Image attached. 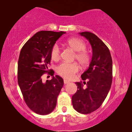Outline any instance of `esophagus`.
I'll return each mask as SVG.
<instances>
[{"label": "esophagus", "mask_w": 132, "mask_h": 132, "mask_svg": "<svg viewBox=\"0 0 132 132\" xmlns=\"http://www.w3.org/2000/svg\"><path fill=\"white\" fill-rule=\"evenodd\" d=\"M64 84H69L70 82L68 80H66V79H64Z\"/></svg>", "instance_id": "obj_1"}]
</instances>
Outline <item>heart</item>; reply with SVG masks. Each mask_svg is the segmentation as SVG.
Wrapping results in <instances>:
<instances>
[{"mask_svg": "<svg viewBox=\"0 0 132 132\" xmlns=\"http://www.w3.org/2000/svg\"><path fill=\"white\" fill-rule=\"evenodd\" d=\"M66 44L76 52L75 59H76L83 67L88 65L89 62V56L85 51L86 46L84 41L76 38H71L67 40ZM50 56L52 60L57 61L61 57V50L58 45L55 44L52 46ZM79 70V65L76 62H62L56 68L59 75L65 79H70L75 76Z\"/></svg>", "mask_w": 132, "mask_h": 132, "instance_id": "heart-1", "label": "heart"}]
</instances>
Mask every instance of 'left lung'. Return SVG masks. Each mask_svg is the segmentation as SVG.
<instances>
[{"label":"left lung","mask_w":132,"mask_h":132,"mask_svg":"<svg viewBox=\"0 0 132 132\" xmlns=\"http://www.w3.org/2000/svg\"><path fill=\"white\" fill-rule=\"evenodd\" d=\"M79 34L91 44L93 57L89 68L81 75L84 82L75 83L77 90L72 104L78 112L88 114L98 109L107 97L112 82V60L109 48L97 36L89 32Z\"/></svg>","instance_id":"1"}]
</instances>
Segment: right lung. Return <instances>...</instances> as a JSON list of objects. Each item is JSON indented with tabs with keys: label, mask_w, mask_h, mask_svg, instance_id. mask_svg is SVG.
Instances as JSON below:
<instances>
[{
	"label": "right lung",
	"mask_w": 132,
	"mask_h": 132,
	"mask_svg": "<svg viewBox=\"0 0 132 132\" xmlns=\"http://www.w3.org/2000/svg\"><path fill=\"white\" fill-rule=\"evenodd\" d=\"M65 32L39 31L29 39L21 48L18 61V84L29 108L39 115L51 113L64 80L54 71L48 70L52 46ZM53 76L50 81L42 82L45 73Z\"/></svg>",
	"instance_id": "add662e5"
}]
</instances>
